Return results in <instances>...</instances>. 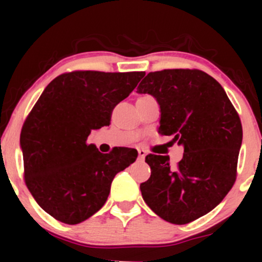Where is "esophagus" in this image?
I'll list each match as a JSON object with an SVG mask.
<instances>
[{"label": "esophagus", "mask_w": 262, "mask_h": 262, "mask_svg": "<svg viewBox=\"0 0 262 262\" xmlns=\"http://www.w3.org/2000/svg\"><path fill=\"white\" fill-rule=\"evenodd\" d=\"M138 154H139L140 159H144V158H145V155H146V151H145V150H143V149H139V150H138Z\"/></svg>", "instance_id": "1"}]
</instances>
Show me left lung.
Instances as JSON below:
<instances>
[{
    "mask_svg": "<svg viewBox=\"0 0 262 262\" xmlns=\"http://www.w3.org/2000/svg\"><path fill=\"white\" fill-rule=\"evenodd\" d=\"M138 92L156 98L159 133L172 137L185 151L175 169L169 156L146 155L151 175L140 185L141 196L164 221H196L215 208L235 182L243 140L239 116L221 83L201 70L149 73Z\"/></svg>",
    "mask_w": 262,
    "mask_h": 262,
    "instance_id": "obj_1",
    "label": "left lung"
}]
</instances>
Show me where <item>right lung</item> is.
I'll use <instances>...</instances> for the list:
<instances>
[{
    "mask_svg": "<svg viewBox=\"0 0 262 262\" xmlns=\"http://www.w3.org/2000/svg\"><path fill=\"white\" fill-rule=\"evenodd\" d=\"M144 71H73L55 77L20 132L26 185L48 214L65 224L86 221L106 203L114 176L133 164L135 149L102 154L87 138L110 125Z\"/></svg>",
    "mask_w": 262,
    "mask_h": 262,
    "instance_id": "obj_1",
    "label": "right lung"
}]
</instances>
